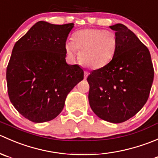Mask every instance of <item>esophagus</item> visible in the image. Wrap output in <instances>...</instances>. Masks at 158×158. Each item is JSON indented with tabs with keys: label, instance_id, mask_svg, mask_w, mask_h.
Here are the masks:
<instances>
[{
	"label": "esophagus",
	"instance_id": "obj_1",
	"mask_svg": "<svg viewBox=\"0 0 158 158\" xmlns=\"http://www.w3.org/2000/svg\"><path fill=\"white\" fill-rule=\"evenodd\" d=\"M89 73H88V72H85V73H84V79H86L87 77H88V76H89Z\"/></svg>",
	"mask_w": 158,
	"mask_h": 158
}]
</instances>
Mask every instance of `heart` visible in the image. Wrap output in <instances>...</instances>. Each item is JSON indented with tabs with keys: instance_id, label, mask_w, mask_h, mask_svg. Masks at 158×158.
<instances>
[{
	"instance_id": "heart-1",
	"label": "heart",
	"mask_w": 158,
	"mask_h": 158,
	"mask_svg": "<svg viewBox=\"0 0 158 158\" xmlns=\"http://www.w3.org/2000/svg\"><path fill=\"white\" fill-rule=\"evenodd\" d=\"M117 47L115 33L102 29L79 30L73 34L72 41L66 44V51L70 57L74 56L77 49L79 62L94 69L106 66L114 57Z\"/></svg>"
}]
</instances>
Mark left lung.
<instances>
[{"mask_svg": "<svg viewBox=\"0 0 158 158\" xmlns=\"http://www.w3.org/2000/svg\"><path fill=\"white\" fill-rule=\"evenodd\" d=\"M115 31L118 47L112 60L87 78L90 107L101 119L122 123L145 105L154 80L151 54L136 35L122 23Z\"/></svg>", "mask_w": 158, "mask_h": 158, "instance_id": "obj_1", "label": "left lung"}]
</instances>
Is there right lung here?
<instances>
[{"mask_svg":"<svg viewBox=\"0 0 158 158\" xmlns=\"http://www.w3.org/2000/svg\"><path fill=\"white\" fill-rule=\"evenodd\" d=\"M74 23H35L14 45L7 67V92L20 114L35 123L59 115L83 69L66 62V42Z\"/></svg>","mask_w":158,"mask_h":158,"instance_id":"right-lung-1","label":"right lung"}]
</instances>
